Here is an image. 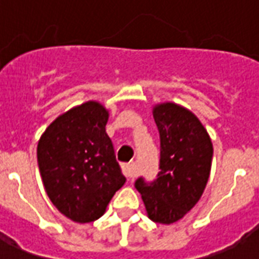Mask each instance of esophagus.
Returning a JSON list of instances; mask_svg holds the SVG:
<instances>
[{
  "label": "esophagus",
  "instance_id": "esophagus-1",
  "mask_svg": "<svg viewBox=\"0 0 259 259\" xmlns=\"http://www.w3.org/2000/svg\"><path fill=\"white\" fill-rule=\"evenodd\" d=\"M122 169H123V174L126 175L127 179H132V178H135L136 176L135 163H124L123 166H122Z\"/></svg>",
  "mask_w": 259,
  "mask_h": 259
}]
</instances>
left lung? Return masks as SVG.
<instances>
[{
    "label": "left lung",
    "mask_w": 259,
    "mask_h": 259,
    "mask_svg": "<svg viewBox=\"0 0 259 259\" xmlns=\"http://www.w3.org/2000/svg\"><path fill=\"white\" fill-rule=\"evenodd\" d=\"M159 130V174L150 185L136 182L148 218L170 225L183 219L198 202L211 174V137L190 109L175 102L152 108Z\"/></svg>",
    "instance_id": "left-lung-1"
}]
</instances>
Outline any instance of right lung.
Returning <instances> with one entry per match:
<instances>
[{"mask_svg":"<svg viewBox=\"0 0 259 259\" xmlns=\"http://www.w3.org/2000/svg\"><path fill=\"white\" fill-rule=\"evenodd\" d=\"M109 112L101 102L73 107L50 123L37 146L46 193L76 223L101 218L126 178L107 135Z\"/></svg>","mask_w":259,"mask_h":259,"instance_id":"right-lung-1","label":"right lung"}]
</instances>
